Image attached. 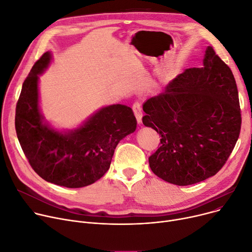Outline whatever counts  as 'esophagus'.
Instances as JSON below:
<instances>
[{
	"mask_svg": "<svg viewBox=\"0 0 252 252\" xmlns=\"http://www.w3.org/2000/svg\"><path fill=\"white\" fill-rule=\"evenodd\" d=\"M132 110H133V113H134V115H135V117H136L137 123H138V124H140V123H141V118H142V112H141V106H140V102L135 101L134 103H133Z\"/></svg>",
	"mask_w": 252,
	"mask_h": 252,
	"instance_id": "esophagus-1",
	"label": "esophagus"
}]
</instances>
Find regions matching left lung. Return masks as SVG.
<instances>
[{
    "label": "left lung",
    "mask_w": 252,
    "mask_h": 252,
    "mask_svg": "<svg viewBox=\"0 0 252 252\" xmlns=\"http://www.w3.org/2000/svg\"><path fill=\"white\" fill-rule=\"evenodd\" d=\"M142 123L160 145L152 171L185 186L215 176L226 164L241 129L237 85L229 66L208 47L201 68H189L143 105Z\"/></svg>",
    "instance_id": "obj_1"
}]
</instances>
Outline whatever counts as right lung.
Wrapping results in <instances>:
<instances>
[{
	"label": "right lung",
	"instance_id": "obj_1",
	"mask_svg": "<svg viewBox=\"0 0 252 252\" xmlns=\"http://www.w3.org/2000/svg\"><path fill=\"white\" fill-rule=\"evenodd\" d=\"M51 61L44 53L23 82L15 129L29 165L43 180L80 188L100 179L109 170L117 144L136 129L131 108L113 105L100 109L78 129L61 133L42 123L38 109V74Z\"/></svg>",
	"mask_w": 252,
	"mask_h": 252
}]
</instances>
